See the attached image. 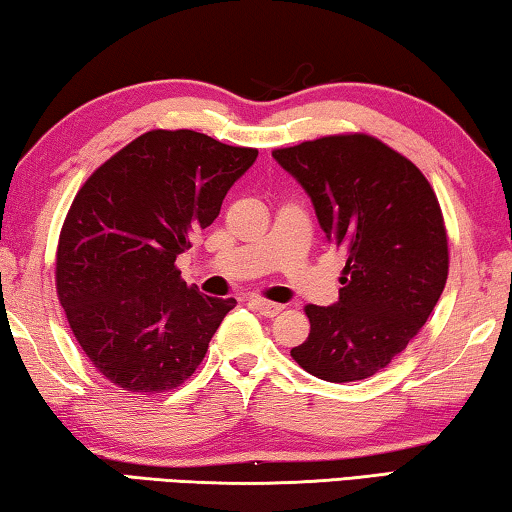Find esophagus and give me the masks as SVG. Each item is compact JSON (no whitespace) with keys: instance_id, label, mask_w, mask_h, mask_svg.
Segmentation results:
<instances>
[{"instance_id":"34e87169","label":"esophagus","mask_w":512,"mask_h":512,"mask_svg":"<svg viewBox=\"0 0 512 512\" xmlns=\"http://www.w3.org/2000/svg\"><path fill=\"white\" fill-rule=\"evenodd\" d=\"M249 304H251V308H254L256 313H261L265 317H276V315L283 311L281 304H274V301H267V299H261V297L251 299Z\"/></svg>"}]
</instances>
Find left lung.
Returning a JSON list of instances; mask_svg holds the SVG:
<instances>
[{
    "instance_id": "1",
    "label": "left lung",
    "mask_w": 512,
    "mask_h": 512,
    "mask_svg": "<svg viewBox=\"0 0 512 512\" xmlns=\"http://www.w3.org/2000/svg\"><path fill=\"white\" fill-rule=\"evenodd\" d=\"M272 156L311 197L326 240L345 258L340 301L308 304L311 333L290 356L331 383L390 365L445 290L449 242L429 179L367 133H335Z\"/></svg>"
}]
</instances>
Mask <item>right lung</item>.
<instances>
[{
	"instance_id": "obj_1",
	"label": "right lung",
	"mask_w": 512,
	"mask_h": 512,
	"mask_svg": "<svg viewBox=\"0 0 512 512\" xmlns=\"http://www.w3.org/2000/svg\"><path fill=\"white\" fill-rule=\"evenodd\" d=\"M258 149L190 129H154L90 174L65 215L56 295L74 338L113 385L179 388L236 299L201 295L177 256L220 215Z\"/></svg>"
}]
</instances>
